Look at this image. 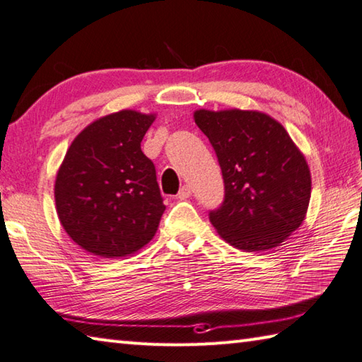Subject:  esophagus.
<instances>
[{
	"mask_svg": "<svg viewBox=\"0 0 362 362\" xmlns=\"http://www.w3.org/2000/svg\"><path fill=\"white\" fill-rule=\"evenodd\" d=\"M189 196H191V188L188 185H185V187H182V189L179 191L177 199H180V201H187Z\"/></svg>",
	"mask_w": 362,
	"mask_h": 362,
	"instance_id": "1",
	"label": "esophagus"
}]
</instances>
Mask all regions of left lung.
Here are the masks:
<instances>
[{
	"label": "left lung",
	"mask_w": 362,
	"mask_h": 362,
	"mask_svg": "<svg viewBox=\"0 0 362 362\" xmlns=\"http://www.w3.org/2000/svg\"><path fill=\"white\" fill-rule=\"evenodd\" d=\"M193 117L224 177V204L210 213L218 235L244 252L279 247L308 211L311 173L303 152L264 112L197 109Z\"/></svg>",
	"instance_id": "obj_1"
}]
</instances>
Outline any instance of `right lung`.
<instances>
[{
    "mask_svg": "<svg viewBox=\"0 0 362 362\" xmlns=\"http://www.w3.org/2000/svg\"><path fill=\"white\" fill-rule=\"evenodd\" d=\"M156 113L124 109L95 119L68 148L54 183L66 235L88 253L124 258L157 233L166 206L141 140Z\"/></svg>",
    "mask_w": 362,
    "mask_h": 362,
    "instance_id": "obj_1",
    "label": "right lung"
}]
</instances>
